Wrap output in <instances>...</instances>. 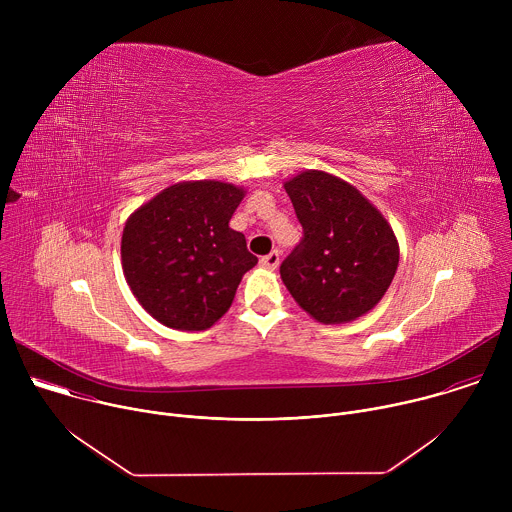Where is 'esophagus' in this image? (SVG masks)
Wrapping results in <instances>:
<instances>
[{"mask_svg":"<svg viewBox=\"0 0 512 512\" xmlns=\"http://www.w3.org/2000/svg\"><path fill=\"white\" fill-rule=\"evenodd\" d=\"M279 261H281V257H279V251H271L269 255L261 257V261H259V263H261L265 269H277Z\"/></svg>","mask_w":512,"mask_h":512,"instance_id":"esophagus-1","label":"esophagus"}]
</instances>
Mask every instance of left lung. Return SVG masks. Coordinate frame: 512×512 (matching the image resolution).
Returning a JSON list of instances; mask_svg holds the SVG:
<instances>
[{
  "label": "left lung",
  "mask_w": 512,
  "mask_h": 512,
  "mask_svg": "<svg viewBox=\"0 0 512 512\" xmlns=\"http://www.w3.org/2000/svg\"><path fill=\"white\" fill-rule=\"evenodd\" d=\"M304 229L281 267V279L312 318L352 322L373 310L389 289L399 247L383 214L348 182L308 170L285 182Z\"/></svg>",
  "instance_id": "left-lung-1"
}]
</instances>
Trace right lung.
<instances>
[{"label":"right lung","instance_id":"right-lung-1","mask_svg":"<svg viewBox=\"0 0 512 512\" xmlns=\"http://www.w3.org/2000/svg\"><path fill=\"white\" fill-rule=\"evenodd\" d=\"M245 192L225 182H182L137 208L123 229V273L143 310L176 330H206L233 304L257 265L229 221Z\"/></svg>","mask_w":512,"mask_h":512}]
</instances>
